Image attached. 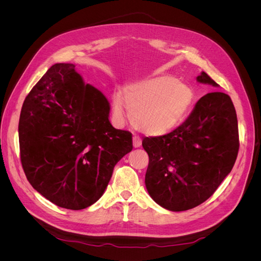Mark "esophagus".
Listing matches in <instances>:
<instances>
[{
  "label": "esophagus",
  "instance_id": "34e87169",
  "mask_svg": "<svg viewBox=\"0 0 261 261\" xmlns=\"http://www.w3.org/2000/svg\"><path fill=\"white\" fill-rule=\"evenodd\" d=\"M133 146L135 148H139L141 146V139L138 136L133 137Z\"/></svg>",
  "mask_w": 261,
  "mask_h": 261
}]
</instances>
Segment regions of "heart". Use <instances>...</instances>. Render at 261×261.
<instances>
[{
  "label": "heart",
  "instance_id": "obj_1",
  "mask_svg": "<svg viewBox=\"0 0 261 261\" xmlns=\"http://www.w3.org/2000/svg\"><path fill=\"white\" fill-rule=\"evenodd\" d=\"M194 102L195 94L191 87L173 76L161 75L129 85L124 90V98L115 94L112 109L118 120L128 116L129 109L137 128L159 136L177 127Z\"/></svg>",
  "mask_w": 261,
  "mask_h": 261
}]
</instances>
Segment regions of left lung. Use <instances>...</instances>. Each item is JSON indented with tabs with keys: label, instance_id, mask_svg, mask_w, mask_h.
Instances as JSON below:
<instances>
[{
	"label": "left lung",
	"instance_id": "left-lung-1",
	"mask_svg": "<svg viewBox=\"0 0 261 261\" xmlns=\"http://www.w3.org/2000/svg\"><path fill=\"white\" fill-rule=\"evenodd\" d=\"M197 82L219 86L204 72ZM143 147L149 155L145 183L150 197L171 211L199 206L217 191L238 156V117L230 96L207 93L183 124L167 135L144 138Z\"/></svg>",
	"mask_w": 261,
	"mask_h": 261
}]
</instances>
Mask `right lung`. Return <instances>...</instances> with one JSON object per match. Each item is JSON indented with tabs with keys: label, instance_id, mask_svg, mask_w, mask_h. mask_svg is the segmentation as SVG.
Returning a JSON list of instances; mask_svg holds the SVG:
<instances>
[{
	"label": "right lung",
	"instance_id": "1",
	"mask_svg": "<svg viewBox=\"0 0 261 261\" xmlns=\"http://www.w3.org/2000/svg\"><path fill=\"white\" fill-rule=\"evenodd\" d=\"M105 94L69 63L52 65L28 93L18 136L26 177L59 207L82 210L103 195L115 164L132 151V133L109 121Z\"/></svg>",
	"mask_w": 261,
	"mask_h": 261
}]
</instances>
